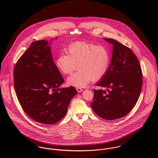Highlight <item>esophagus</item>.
Wrapping results in <instances>:
<instances>
[{"instance_id":"esophagus-1","label":"esophagus","mask_w":158,"mask_h":158,"mask_svg":"<svg viewBox=\"0 0 158 158\" xmlns=\"http://www.w3.org/2000/svg\"><path fill=\"white\" fill-rule=\"evenodd\" d=\"M77 90L78 91V92H81L83 91V89L81 88H77Z\"/></svg>"}]
</instances>
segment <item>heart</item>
<instances>
[{"mask_svg": "<svg viewBox=\"0 0 158 158\" xmlns=\"http://www.w3.org/2000/svg\"><path fill=\"white\" fill-rule=\"evenodd\" d=\"M66 54H61L55 60V65L64 75L70 74L78 65V72L67 79L68 85L85 88L90 81L103 78L108 71L111 55L103 45L77 42L67 48Z\"/></svg>", "mask_w": 158, "mask_h": 158, "instance_id": "obj_1", "label": "heart"}]
</instances>
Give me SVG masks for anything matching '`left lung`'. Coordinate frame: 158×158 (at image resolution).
I'll return each mask as SVG.
<instances>
[{"label":"left lung","mask_w":158,"mask_h":158,"mask_svg":"<svg viewBox=\"0 0 158 158\" xmlns=\"http://www.w3.org/2000/svg\"><path fill=\"white\" fill-rule=\"evenodd\" d=\"M113 44L112 58L105 76L96 86L106 88L95 90L93 111L101 118L112 120L130 113L139 97L142 73L139 61L132 50L113 39L104 38Z\"/></svg>","instance_id":"obj_1"}]
</instances>
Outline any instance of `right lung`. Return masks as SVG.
<instances>
[{
  "mask_svg": "<svg viewBox=\"0 0 158 158\" xmlns=\"http://www.w3.org/2000/svg\"><path fill=\"white\" fill-rule=\"evenodd\" d=\"M53 40L32 43L16 63L13 74L15 89L23 110L33 120L46 125L64 117L77 93L73 86L60 88L64 79L53 60Z\"/></svg>",
  "mask_w": 158,
  "mask_h": 158,
  "instance_id": "add662e5",
  "label": "right lung"
}]
</instances>
